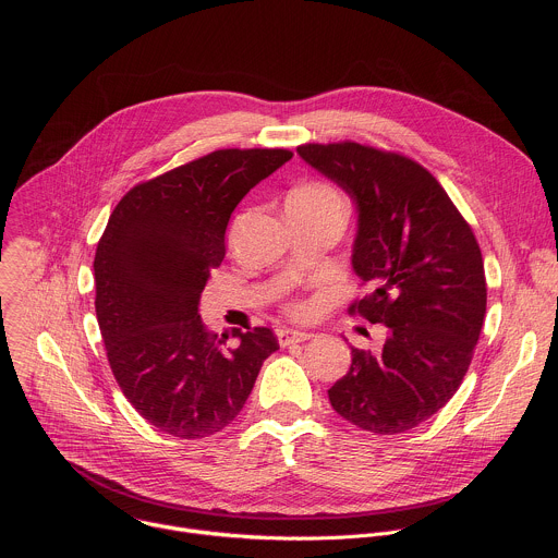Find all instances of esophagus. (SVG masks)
Instances as JSON below:
<instances>
[{"label": "esophagus", "mask_w": 558, "mask_h": 558, "mask_svg": "<svg viewBox=\"0 0 558 558\" xmlns=\"http://www.w3.org/2000/svg\"><path fill=\"white\" fill-rule=\"evenodd\" d=\"M311 338H313V333L298 331V329H280V331H278V342H280V347L300 344V342H306V340H311Z\"/></svg>", "instance_id": "1"}]
</instances>
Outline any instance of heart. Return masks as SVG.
Wrapping results in <instances>:
<instances>
[{
  "mask_svg": "<svg viewBox=\"0 0 558 558\" xmlns=\"http://www.w3.org/2000/svg\"><path fill=\"white\" fill-rule=\"evenodd\" d=\"M291 196H300V198H338V194L331 187L320 185V183H311V185L298 187Z\"/></svg>",
  "mask_w": 558,
  "mask_h": 558,
  "instance_id": "1",
  "label": "heart"
}]
</instances>
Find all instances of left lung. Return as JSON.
<instances>
[{
	"label": "left lung",
	"mask_w": 558,
	"mask_h": 558,
	"mask_svg": "<svg viewBox=\"0 0 558 558\" xmlns=\"http://www.w3.org/2000/svg\"><path fill=\"white\" fill-rule=\"evenodd\" d=\"M298 154L353 201L351 265L373 291L351 311L386 327L379 353L351 347L331 407L373 435L407 433L441 411L468 373L486 317L482 250L437 179L411 158L360 143H308Z\"/></svg>",
	"instance_id": "obj_1"
}]
</instances>
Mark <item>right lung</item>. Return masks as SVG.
<instances>
[{
  "mask_svg": "<svg viewBox=\"0 0 558 558\" xmlns=\"http://www.w3.org/2000/svg\"><path fill=\"white\" fill-rule=\"evenodd\" d=\"M289 149H218L132 187L97 245V320L125 400L158 430L203 439L243 411L271 329H233L235 349L205 329L201 293L225 258L235 205L282 168ZM227 340V336H225Z\"/></svg>",
  "mask_w": 558,
  "mask_h": 558,
  "instance_id": "add662e5",
  "label": "right lung"
}]
</instances>
